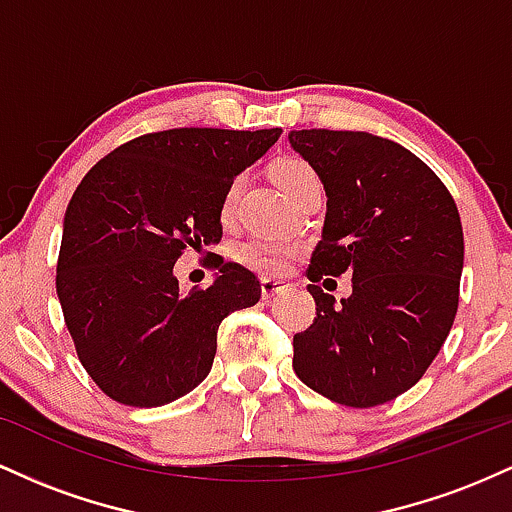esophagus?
<instances>
[{"mask_svg": "<svg viewBox=\"0 0 512 512\" xmlns=\"http://www.w3.org/2000/svg\"><path fill=\"white\" fill-rule=\"evenodd\" d=\"M289 291V284L286 281H279V279H269V276H264L262 279V298H274L279 296V293Z\"/></svg>", "mask_w": 512, "mask_h": 512, "instance_id": "esophagus-1", "label": "esophagus"}]
</instances>
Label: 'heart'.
<instances>
[{"label":"heart","instance_id":"heart-1","mask_svg":"<svg viewBox=\"0 0 512 512\" xmlns=\"http://www.w3.org/2000/svg\"><path fill=\"white\" fill-rule=\"evenodd\" d=\"M313 178H317L315 170L305 161H298V158H286V161H279L274 166V180L279 182L281 190H284L289 197L303 185L305 180H313ZM240 187H243V178H236L231 185H228L226 195H223V202H221L223 221H228L233 216ZM236 257L238 262H243L245 267L255 269V272L279 276L289 272L293 257H296V245L286 243V240L252 238L238 245Z\"/></svg>","mask_w":512,"mask_h":512}]
</instances>
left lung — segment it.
Listing matches in <instances>:
<instances>
[{"label":"left lung","instance_id":"left-lung-1","mask_svg":"<svg viewBox=\"0 0 512 512\" xmlns=\"http://www.w3.org/2000/svg\"><path fill=\"white\" fill-rule=\"evenodd\" d=\"M289 142L327 195L305 272L317 315L293 337V370L332 402L378 407L419 383L455 322L464 262L455 199L390 139L298 129ZM346 271L352 296L337 306L321 287Z\"/></svg>","mask_w":512,"mask_h":512}]
</instances>
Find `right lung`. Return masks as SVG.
<instances>
[{
    "instance_id": "1",
    "label": "right lung",
    "mask_w": 512,
    "mask_h": 512,
    "mask_svg": "<svg viewBox=\"0 0 512 512\" xmlns=\"http://www.w3.org/2000/svg\"><path fill=\"white\" fill-rule=\"evenodd\" d=\"M281 129L180 127L117 146L64 214L57 296L91 380L127 407H163L209 375L223 317L260 301L243 264L216 255L214 284L182 291L187 248L221 240V202Z\"/></svg>"
}]
</instances>
